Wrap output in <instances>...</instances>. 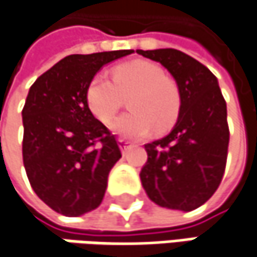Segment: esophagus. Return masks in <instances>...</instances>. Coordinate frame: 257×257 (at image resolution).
<instances>
[{
	"label": "esophagus",
	"mask_w": 257,
	"mask_h": 257,
	"mask_svg": "<svg viewBox=\"0 0 257 257\" xmlns=\"http://www.w3.org/2000/svg\"><path fill=\"white\" fill-rule=\"evenodd\" d=\"M118 143H119V149H121V152H122V155L124 154H127V151L132 148V145L127 142V140H124V139H119L118 140Z\"/></svg>",
	"instance_id": "1"
}]
</instances>
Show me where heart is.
<instances>
[{"label":"heart","instance_id":"b5f03b06","mask_svg":"<svg viewBox=\"0 0 257 257\" xmlns=\"http://www.w3.org/2000/svg\"><path fill=\"white\" fill-rule=\"evenodd\" d=\"M130 112L122 114L111 130L125 139L146 138L154 128L162 133L175 124L181 96L174 80L159 65L149 61H130L112 68V82L96 74L87 84L86 102L90 112L103 124L117 115L122 96H128Z\"/></svg>","mask_w":257,"mask_h":257}]
</instances>
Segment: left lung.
I'll return each mask as SVG.
<instances>
[{"label":"left lung","instance_id":"left-lung-1","mask_svg":"<svg viewBox=\"0 0 257 257\" xmlns=\"http://www.w3.org/2000/svg\"><path fill=\"white\" fill-rule=\"evenodd\" d=\"M138 54L164 65L180 90L181 108L171 133L145 145L142 186L162 208L189 212L216 192L227 164V103L208 67L173 48Z\"/></svg>","mask_w":257,"mask_h":257}]
</instances>
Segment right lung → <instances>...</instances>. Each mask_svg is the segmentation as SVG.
<instances>
[{
  "label": "right lung",
  "mask_w": 257,
  "mask_h": 257,
  "mask_svg": "<svg viewBox=\"0 0 257 257\" xmlns=\"http://www.w3.org/2000/svg\"><path fill=\"white\" fill-rule=\"evenodd\" d=\"M132 52L68 55L29 89L22 111L23 164L38 197L58 213L80 216L101 205L121 152L90 112L86 89L103 65Z\"/></svg>",
  "instance_id": "obj_1"
}]
</instances>
